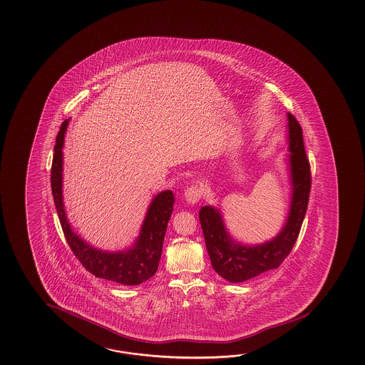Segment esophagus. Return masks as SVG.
Returning a JSON list of instances; mask_svg holds the SVG:
<instances>
[{
    "mask_svg": "<svg viewBox=\"0 0 365 365\" xmlns=\"http://www.w3.org/2000/svg\"><path fill=\"white\" fill-rule=\"evenodd\" d=\"M203 195V189L200 185L189 186L185 190V200L189 203H197Z\"/></svg>",
    "mask_w": 365,
    "mask_h": 365,
    "instance_id": "34e87169",
    "label": "esophagus"
}]
</instances>
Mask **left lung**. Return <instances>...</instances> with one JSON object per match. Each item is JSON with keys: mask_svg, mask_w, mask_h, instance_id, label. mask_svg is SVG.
<instances>
[{"mask_svg": "<svg viewBox=\"0 0 365 365\" xmlns=\"http://www.w3.org/2000/svg\"><path fill=\"white\" fill-rule=\"evenodd\" d=\"M288 130L294 193L287 223L274 240L256 247L236 244L225 231L217 210L210 206H203L200 210V223L211 264L228 282L240 283L279 267L299 237L309 201L312 173L309 159L304 148L303 129L291 113H288Z\"/></svg>", "mask_w": 365, "mask_h": 365, "instance_id": "left-lung-1", "label": "left lung"}]
</instances>
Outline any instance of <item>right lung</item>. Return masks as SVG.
I'll list each match as a JSON object with an SVG mask.
<instances>
[{
	"instance_id": "1",
	"label": "right lung",
	"mask_w": 365,
	"mask_h": 365,
	"mask_svg": "<svg viewBox=\"0 0 365 365\" xmlns=\"http://www.w3.org/2000/svg\"><path fill=\"white\" fill-rule=\"evenodd\" d=\"M68 121H63L56 137L55 154L51 170V185L56 210L63 236L71 252L87 272L96 278L116 282L124 286H137L150 279L159 267L167 225L171 217L175 197L171 190L158 194L151 202L140 237L133 249L118 253L101 252L86 244L71 231L62 203V145Z\"/></svg>"
}]
</instances>
